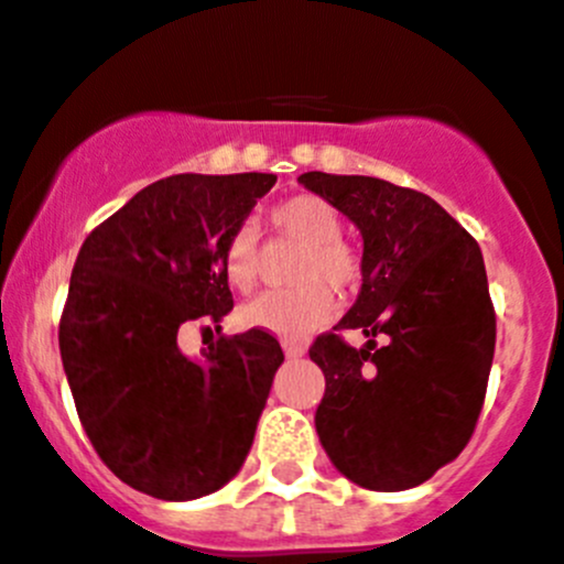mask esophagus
<instances>
[{
  "label": "esophagus",
  "instance_id": "obj_1",
  "mask_svg": "<svg viewBox=\"0 0 564 564\" xmlns=\"http://www.w3.org/2000/svg\"><path fill=\"white\" fill-rule=\"evenodd\" d=\"M283 352H286V358H303L305 347H303V344L286 341V344H283Z\"/></svg>",
  "mask_w": 564,
  "mask_h": 564
}]
</instances>
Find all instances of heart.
Segmentation results:
<instances>
[{
	"mask_svg": "<svg viewBox=\"0 0 564 564\" xmlns=\"http://www.w3.org/2000/svg\"><path fill=\"white\" fill-rule=\"evenodd\" d=\"M270 226L281 237L303 245L294 283L289 292H267L239 311V322L250 330H264L278 338H303L319 330L333 316V286L349 294L360 286L364 267L358 253L341 242V217L319 195H294L270 209ZM226 281L239 292H250L259 281V234L242 223L228 234L220 253Z\"/></svg>",
	"mask_w": 564,
	"mask_h": 564,
	"instance_id": "1",
	"label": "heart"
}]
</instances>
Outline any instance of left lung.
Listing matches in <instances>:
<instances>
[{"instance_id": "left-lung-1", "label": "left lung", "mask_w": 564, "mask_h": 564, "mask_svg": "<svg viewBox=\"0 0 564 564\" xmlns=\"http://www.w3.org/2000/svg\"><path fill=\"white\" fill-rule=\"evenodd\" d=\"M297 182L364 237L358 300L308 349L325 375L316 433L333 466L360 488H415L466 449L488 391L496 311L482 250L415 189L319 171ZM344 329L370 341L349 348Z\"/></svg>"}]
</instances>
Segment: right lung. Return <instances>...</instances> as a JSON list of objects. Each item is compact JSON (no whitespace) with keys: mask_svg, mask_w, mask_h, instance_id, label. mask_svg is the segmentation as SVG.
<instances>
[{"mask_svg":"<svg viewBox=\"0 0 564 564\" xmlns=\"http://www.w3.org/2000/svg\"><path fill=\"white\" fill-rule=\"evenodd\" d=\"M275 182L272 173L160 178L93 228L76 256L59 358L93 449L140 494H215L253 446L283 364L278 338L220 336L193 360L178 333L187 322L220 327L234 308L223 245Z\"/></svg>","mask_w":564,"mask_h":564,"instance_id":"obj_1","label":"right lung"}]
</instances>
